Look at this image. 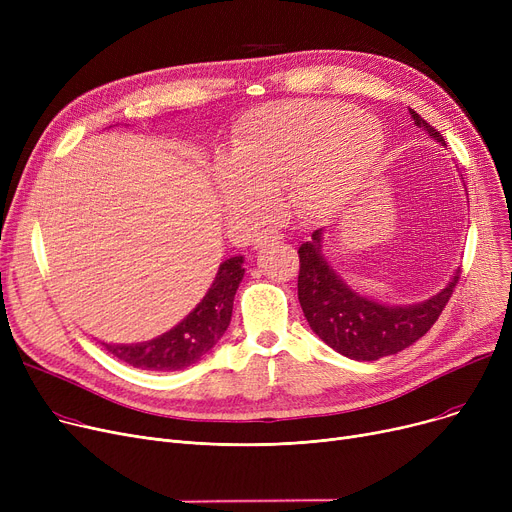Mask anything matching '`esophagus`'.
<instances>
[{"instance_id":"1","label":"esophagus","mask_w":512,"mask_h":512,"mask_svg":"<svg viewBox=\"0 0 512 512\" xmlns=\"http://www.w3.org/2000/svg\"><path fill=\"white\" fill-rule=\"evenodd\" d=\"M280 238H282V234L278 230H261L255 240V245H263V242H276Z\"/></svg>"}]
</instances>
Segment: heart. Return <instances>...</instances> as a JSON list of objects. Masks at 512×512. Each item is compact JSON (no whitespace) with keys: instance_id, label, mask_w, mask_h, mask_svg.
Returning <instances> with one entry per match:
<instances>
[{"instance_id":"heart-1","label":"heart","mask_w":512,"mask_h":512,"mask_svg":"<svg viewBox=\"0 0 512 512\" xmlns=\"http://www.w3.org/2000/svg\"><path fill=\"white\" fill-rule=\"evenodd\" d=\"M386 149L382 124L338 101H286L242 116L218 172L228 213L259 220L286 191L297 218L319 220L353 199Z\"/></svg>"}]
</instances>
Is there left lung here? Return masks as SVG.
<instances>
[{"mask_svg":"<svg viewBox=\"0 0 512 512\" xmlns=\"http://www.w3.org/2000/svg\"><path fill=\"white\" fill-rule=\"evenodd\" d=\"M409 114L415 126L446 145L434 126L413 110ZM321 234L324 230H315L311 240L299 247V303L311 330L348 359L378 361L405 351L436 324L459 282L456 272L446 288L415 305L375 303L361 297L328 265L321 253Z\"/></svg>","mask_w":512,"mask_h":512,"instance_id":"8db88e82","label":"left lung"}]
</instances>
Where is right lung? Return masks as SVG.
Masks as SVG:
<instances>
[{
	"label": "right lung",
	"mask_w": 512,
	"mask_h": 512,
	"mask_svg": "<svg viewBox=\"0 0 512 512\" xmlns=\"http://www.w3.org/2000/svg\"><path fill=\"white\" fill-rule=\"evenodd\" d=\"M245 259L240 255L226 259L203 301L188 313L178 326L149 342L107 344V353L120 361L147 371H178L191 367L218 344L230 326L234 294L245 276Z\"/></svg>",
	"instance_id": "add662e5"
}]
</instances>
